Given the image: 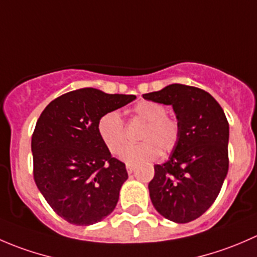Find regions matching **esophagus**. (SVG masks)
<instances>
[{"label":"esophagus","instance_id":"esophagus-1","mask_svg":"<svg viewBox=\"0 0 257 257\" xmlns=\"http://www.w3.org/2000/svg\"><path fill=\"white\" fill-rule=\"evenodd\" d=\"M134 170H136V165L131 164V163H128V164H126V172H128L129 174H132V173H133Z\"/></svg>","mask_w":257,"mask_h":257}]
</instances>
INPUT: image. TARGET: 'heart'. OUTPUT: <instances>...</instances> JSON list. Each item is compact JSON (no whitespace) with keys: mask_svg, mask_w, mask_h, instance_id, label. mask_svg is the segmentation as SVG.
Returning a JSON list of instances; mask_svg holds the SVG:
<instances>
[{"mask_svg":"<svg viewBox=\"0 0 257 257\" xmlns=\"http://www.w3.org/2000/svg\"><path fill=\"white\" fill-rule=\"evenodd\" d=\"M137 118L145 121L141 133L142 143L128 145L120 153V159L125 163L153 160L162 153L172 152L179 141V124L175 119L167 115V108L162 103L142 100L133 108ZM97 132L102 143L113 154L120 152L126 143L123 119L116 110L104 113L97 123Z\"/></svg>","mask_w":257,"mask_h":257,"instance_id":"heart-1","label":"heart"}]
</instances>
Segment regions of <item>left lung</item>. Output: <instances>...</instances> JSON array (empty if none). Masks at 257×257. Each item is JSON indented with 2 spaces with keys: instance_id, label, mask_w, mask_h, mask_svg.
<instances>
[{
  "instance_id": "obj_1",
  "label": "left lung",
  "mask_w": 257,
  "mask_h": 257,
  "mask_svg": "<svg viewBox=\"0 0 257 257\" xmlns=\"http://www.w3.org/2000/svg\"><path fill=\"white\" fill-rule=\"evenodd\" d=\"M143 98L172 105L180 132L169 159L154 165L150 200L170 221H193L212 205L227 175L226 116L211 94L190 85L170 84Z\"/></svg>"
}]
</instances>
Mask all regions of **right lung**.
Listing matches in <instances>:
<instances>
[{"label":"right lung","mask_w":257,"mask_h":257,"mask_svg":"<svg viewBox=\"0 0 257 257\" xmlns=\"http://www.w3.org/2000/svg\"><path fill=\"white\" fill-rule=\"evenodd\" d=\"M136 98L82 88L52 100L38 118L31 143L36 185L71 224L93 225L115 208L128 173L102 143L97 123Z\"/></svg>","instance_id":"add662e5"}]
</instances>
